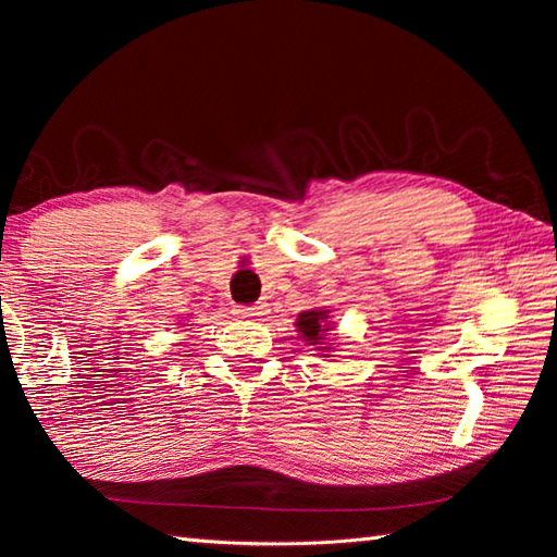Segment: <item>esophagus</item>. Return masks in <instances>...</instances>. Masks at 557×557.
<instances>
[{"label": "esophagus", "instance_id": "esophagus-1", "mask_svg": "<svg viewBox=\"0 0 557 557\" xmlns=\"http://www.w3.org/2000/svg\"><path fill=\"white\" fill-rule=\"evenodd\" d=\"M265 307L268 305H262V301H258V305H252V307H238V309H235V314H238L240 319H258L262 314H268Z\"/></svg>", "mask_w": 557, "mask_h": 557}]
</instances>
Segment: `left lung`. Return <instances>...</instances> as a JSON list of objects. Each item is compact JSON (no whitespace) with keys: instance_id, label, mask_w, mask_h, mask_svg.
I'll return each instance as SVG.
<instances>
[{"instance_id":"obj_1","label":"left lung","mask_w":557,"mask_h":557,"mask_svg":"<svg viewBox=\"0 0 557 557\" xmlns=\"http://www.w3.org/2000/svg\"><path fill=\"white\" fill-rule=\"evenodd\" d=\"M297 332L299 338L309 346H314L317 351H322V356L332 354V338H329V332L334 329L332 317H329V309L317 307V309H307V312L297 314Z\"/></svg>"}]
</instances>
